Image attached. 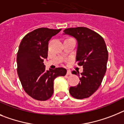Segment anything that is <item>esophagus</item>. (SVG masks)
<instances>
[{
	"instance_id": "obj_1",
	"label": "esophagus",
	"mask_w": 124,
	"mask_h": 124,
	"mask_svg": "<svg viewBox=\"0 0 124 124\" xmlns=\"http://www.w3.org/2000/svg\"><path fill=\"white\" fill-rule=\"evenodd\" d=\"M67 75H71V72H70V70H67Z\"/></svg>"
}]
</instances>
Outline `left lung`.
<instances>
[{"mask_svg": "<svg viewBox=\"0 0 124 124\" xmlns=\"http://www.w3.org/2000/svg\"><path fill=\"white\" fill-rule=\"evenodd\" d=\"M64 33L77 39L76 59L78 65L83 67L81 74L72 72L80 77V82L70 87L69 93L76 99L86 98L98 89L105 74L108 57L105 42L99 34L86 27L65 29Z\"/></svg>", "mask_w": 124, "mask_h": 124, "instance_id": "obj_1", "label": "left lung"}]
</instances>
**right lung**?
I'll return each mask as SVG.
<instances>
[{
  "mask_svg": "<svg viewBox=\"0 0 124 124\" xmlns=\"http://www.w3.org/2000/svg\"><path fill=\"white\" fill-rule=\"evenodd\" d=\"M60 31L61 29H36L28 33L19 46L17 74L25 92L36 100L49 99L54 93V79L67 73L63 67L45 70L43 64L48 56V41Z\"/></svg>",
  "mask_w": 124,
  "mask_h": 124,
  "instance_id": "right-lung-1",
  "label": "right lung"
}]
</instances>
